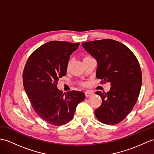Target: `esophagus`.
Listing matches in <instances>:
<instances>
[{
  "mask_svg": "<svg viewBox=\"0 0 154 154\" xmlns=\"http://www.w3.org/2000/svg\"><path fill=\"white\" fill-rule=\"evenodd\" d=\"M85 96H86V97H88V96H92V94H93V93H92V92H91V91H86L85 92Z\"/></svg>",
  "mask_w": 154,
  "mask_h": 154,
  "instance_id": "34e87169",
  "label": "esophagus"
}]
</instances>
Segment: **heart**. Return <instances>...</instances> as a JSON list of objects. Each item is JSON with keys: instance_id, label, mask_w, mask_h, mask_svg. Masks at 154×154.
I'll return each instance as SVG.
<instances>
[{"instance_id": "1", "label": "heart", "mask_w": 154, "mask_h": 154, "mask_svg": "<svg viewBox=\"0 0 154 154\" xmlns=\"http://www.w3.org/2000/svg\"><path fill=\"white\" fill-rule=\"evenodd\" d=\"M88 57H90V56H86L85 58H88Z\"/></svg>"}]
</instances>
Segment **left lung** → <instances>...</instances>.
<instances>
[{"label":"left lung","instance_id":"obj_1","mask_svg":"<svg viewBox=\"0 0 154 154\" xmlns=\"http://www.w3.org/2000/svg\"><path fill=\"white\" fill-rule=\"evenodd\" d=\"M98 62L96 75L100 83L109 82L107 93L96 91L102 104L94 111L97 119L107 125L120 123L129 113L140 94L142 72L137 58L127 46L112 39L82 43Z\"/></svg>","mask_w":154,"mask_h":154}]
</instances>
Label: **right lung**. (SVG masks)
<instances>
[{
  "mask_svg": "<svg viewBox=\"0 0 154 154\" xmlns=\"http://www.w3.org/2000/svg\"><path fill=\"white\" fill-rule=\"evenodd\" d=\"M80 43L50 41L31 54L23 71L25 91L35 112L46 122L60 126L73 119L77 106L83 101V92L72 91L65 95L57 88L67 72L69 56Z\"/></svg>",
  "mask_w": 154,
  "mask_h": 154,
  "instance_id": "obj_1",
  "label": "right lung"
}]
</instances>
